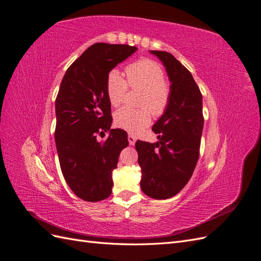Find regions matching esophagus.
Wrapping results in <instances>:
<instances>
[{"label":"esophagus","mask_w":261,"mask_h":261,"mask_svg":"<svg viewBox=\"0 0 261 261\" xmlns=\"http://www.w3.org/2000/svg\"><path fill=\"white\" fill-rule=\"evenodd\" d=\"M128 141H129V144H130V145H133V144L136 143L137 139H136V137L133 136V135H129V136H128Z\"/></svg>","instance_id":"1"}]
</instances>
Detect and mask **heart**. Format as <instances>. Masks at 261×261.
Here are the masks:
<instances>
[{
  "mask_svg": "<svg viewBox=\"0 0 261 261\" xmlns=\"http://www.w3.org/2000/svg\"><path fill=\"white\" fill-rule=\"evenodd\" d=\"M126 82L121 72L113 69L107 77L106 91L109 102L119 107L124 101L128 85L132 89L142 90L140 106L142 108H122L115 113V122L126 131L138 132L151 122V112L162 116L171 99L170 84L164 80V70L152 59L143 58L125 67ZM151 111L150 112L149 110Z\"/></svg>",
  "mask_w": 261,
  "mask_h": 261,
  "instance_id": "1",
  "label": "heart"
}]
</instances>
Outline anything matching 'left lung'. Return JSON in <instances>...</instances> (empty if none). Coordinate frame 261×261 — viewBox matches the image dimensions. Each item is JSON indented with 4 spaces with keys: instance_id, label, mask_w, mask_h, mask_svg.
<instances>
[{
    "instance_id": "1",
    "label": "left lung",
    "mask_w": 261,
    "mask_h": 261,
    "mask_svg": "<svg viewBox=\"0 0 261 261\" xmlns=\"http://www.w3.org/2000/svg\"><path fill=\"white\" fill-rule=\"evenodd\" d=\"M165 67L171 82V99L163 116L153 125L159 141L138 140L141 189L155 199L176 195L188 184L199 156L204 117L203 97L192 73L168 51L151 50Z\"/></svg>"
}]
</instances>
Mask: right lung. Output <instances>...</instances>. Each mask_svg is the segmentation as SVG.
Wrapping results in <instances>:
<instances>
[{
	"label": "right lung",
	"instance_id": "right-lung-1",
	"mask_svg": "<svg viewBox=\"0 0 261 261\" xmlns=\"http://www.w3.org/2000/svg\"><path fill=\"white\" fill-rule=\"evenodd\" d=\"M136 46L97 43L87 48L67 69L55 101V142L65 181L87 202L109 197L112 171L119 154L128 146V135L110 129L111 103L107 77L112 68L131 56ZM109 130L105 142L96 140Z\"/></svg>",
	"mask_w": 261,
	"mask_h": 261
}]
</instances>
